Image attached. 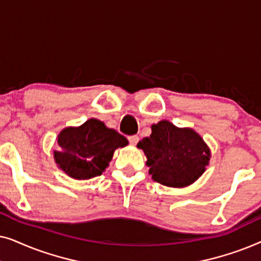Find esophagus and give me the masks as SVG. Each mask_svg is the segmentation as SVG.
Listing matches in <instances>:
<instances>
[{"label":"esophagus","instance_id":"obj_1","mask_svg":"<svg viewBox=\"0 0 261 261\" xmlns=\"http://www.w3.org/2000/svg\"><path fill=\"white\" fill-rule=\"evenodd\" d=\"M128 140H129L130 145L135 146V145L138 144V141H139V137H138V135H132V137H128Z\"/></svg>","mask_w":261,"mask_h":261}]
</instances>
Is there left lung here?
Segmentation results:
<instances>
[{"mask_svg":"<svg viewBox=\"0 0 261 261\" xmlns=\"http://www.w3.org/2000/svg\"><path fill=\"white\" fill-rule=\"evenodd\" d=\"M152 133L138 142L152 179L165 187L185 188L204 173L212 158L209 146L195 129L167 120L151 126Z\"/></svg>","mask_w":261,"mask_h":261,"instance_id":"1","label":"left lung"}]
</instances>
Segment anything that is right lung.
Wrapping results in <instances>:
<instances>
[{
  "mask_svg": "<svg viewBox=\"0 0 261 261\" xmlns=\"http://www.w3.org/2000/svg\"><path fill=\"white\" fill-rule=\"evenodd\" d=\"M128 145L123 135L97 119L77 127H65L57 137L55 163L63 172L77 180L101 176L112 162L114 152Z\"/></svg>",
  "mask_w": 261,
  "mask_h": 261,
  "instance_id": "obj_1",
  "label": "right lung"
}]
</instances>
